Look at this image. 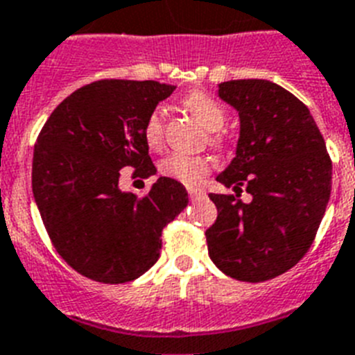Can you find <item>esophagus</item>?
I'll return each mask as SVG.
<instances>
[{
  "mask_svg": "<svg viewBox=\"0 0 355 355\" xmlns=\"http://www.w3.org/2000/svg\"><path fill=\"white\" fill-rule=\"evenodd\" d=\"M189 196L190 199H199V198H203L205 192L201 189H189Z\"/></svg>",
  "mask_w": 355,
  "mask_h": 355,
  "instance_id": "esophagus-1",
  "label": "esophagus"
}]
</instances>
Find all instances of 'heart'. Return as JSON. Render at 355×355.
<instances>
[{"mask_svg":"<svg viewBox=\"0 0 355 355\" xmlns=\"http://www.w3.org/2000/svg\"><path fill=\"white\" fill-rule=\"evenodd\" d=\"M183 105L187 107L192 116L203 125L207 130H210V143L214 146L223 145V137L219 134V128L227 121V112L225 108L209 94L194 90L184 96ZM143 137L148 148L159 150L165 139V118L159 108L152 110L143 125ZM159 172L166 178L180 181L187 187H196L203 181V178L210 172V161L205 156H189V154H180L172 152L166 157H163L159 163Z\"/></svg>","mask_w":355,"mask_h":355,"instance_id":"1","label":"heart"}]
</instances>
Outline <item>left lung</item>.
Returning <instances> with one entry per match:
<instances>
[{
	"label": "left lung",
	"instance_id": "1",
	"mask_svg": "<svg viewBox=\"0 0 355 355\" xmlns=\"http://www.w3.org/2000/svg\"><path fill=\"white\" fill-rule=\"evenodd\" d=\"M239 114L236 157L216 178L236 194H210L216 223L209 256L237 281L259 283L290 270L309 252L332 190V161L312 114L268 79L219 83ZM245 186L252 199H239Z\"/></svg>",
	"mask_w": 355,
	"mask_h": 355
}]
</instances>
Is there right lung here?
<instances>
[{"instance_id":"add662e5","label":"right lung","mask_w":355,"mask_h":355,"mask_svg":"<svg viewBox=\"0 0 355 355\" xmlns=\"http://www.w3.org/2000/svg\"><path fill=\"white\" fill-rule=\"evenodd\" d=\"M174 85L101 79L63 99L41 128L32 192L52 245L76 272L119 285L157 261L161 232L189 203L187 189L159 178L137 198L119 189L123 168L150 178L143 125Z\"/></svg>"}]
</instances>
